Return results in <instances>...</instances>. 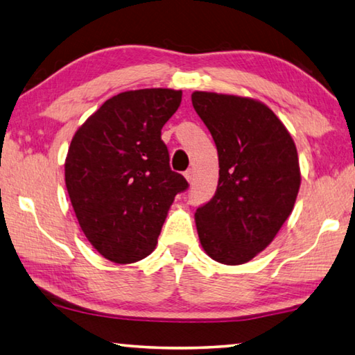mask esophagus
<instances>
[{
    "mask_svg": "<svg viewBox=\"0 0 355 355\" xmlns=\"http://www.w3.org/2000/svg\"><path fill=\"white\" fill-rule=\"evenodd\" d=\"M184 176H185V179H187V181H189V184L193 182V181H195V170H193V168H189V170L184 173Z\"/></svg>",
    "mask_w": 355,
    "mask_h": 355,
    "instance_id": "obj_1",
    "label": "esophagus"
}]
</instances>
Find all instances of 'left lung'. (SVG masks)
<instances>
[{
  "label": "left lung",
  "mask_w": 355,
  "mask_h": 355,
  "mask_svg": "<svg viewBox=\"0 0 355 355\" xmlns=\"http://www.w3.org/2000/svg\"><path fill=\"white\" fill-rule=\"evenodd\" d=\"M191 103L214 137L220 165L215 196L195 212L198 237L215 262L246 263L293 212L301 187L296 145L259 99L193 92Z\"/></svg>",
  "instance_id": "left-lung-1"
}]
</instances>
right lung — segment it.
Listing matches in <instances>:
<instances>
[{"mask_svg": "<svg viewBox=\"0 0 355 355\" xmlns=\"http://www.w3.org/2000/svg\"><path fill=\"white\" fill-rule=\"evenodd\" d=\"M182 101V90H128L107 99L74 132L65 185L90 245L114 263H134L157 245L179 191L160 130Z\"/></svg>", "mask_w": 355, "mask_h": 355, "instance_id": "obj_1", "label": "right lung"}]
</instances>
